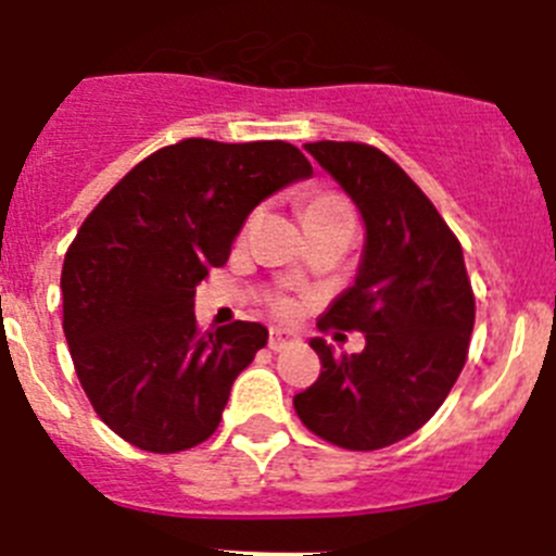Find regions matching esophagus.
<instances>
[{
    "mask_svg": "<svg viewBox=\"0 0 556 556\" xmlns=\"http://www.w3.org/2000/svg\"><path fill=\"white\" fill-rule=\"evenodd\" d=\"M294 342H298V337L283 331V328H273V331H269V351H287Z\"/></svg>",
    "mask_w": 556,
    "mask_h": 556,
    "instance_id": "1",
    "label": "esophagus"
}]
</instances>
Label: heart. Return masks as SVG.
Instances as JSON below:
<instances>
[{
    "mask_svg": "<svg viewBox=\"0 0 556 556\" xmlns=\"http://www.w3.org/2000/svg\"><path fill=\"white\" fill-rule=\"evenodd\" d=\"M331 217H353V208L351 203H348L342 194H337V191H314L312 198H306V203H303V223H314V219H331ZM253 225V217L248 219V225L244 228H250ZM273 312L278 314V317H294V312H298V306H294L292 298H287V294H278V298H273Z\"/></svg>",
    "mask_w": 556,
    "mask_h": 556,
    "instance_id": "heart-1",
    "label": "heart"
}]
</instances>
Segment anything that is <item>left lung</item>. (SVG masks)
<instances>
[{"label":"left lung","mask_w":556,"mask_h":556,"mask_svg":"<svg viewBox=\"0 0 556 556\" xmlns=\"http://www.w3.org/2000/svg\"><path fill=\"white\" fill-rule=\"evenodd\" d=\"M362 211L365 258L356 283L317 320L362 331L365 351L333 356L312 339L320 378L294 395L308 431L348 451H376L417 431L456 384L476 320L462 244L420 186L362 141L306 144Z\"/></svg>","instance_id":"8db88e82"}]
</instances>
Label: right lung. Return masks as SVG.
<instances>
[{
  "mask_svg": "<svg viewBox=\"0 0 556 556\" xmlns=\"http://www.w3.org/2000/svg\"><path fill=\"white\" fill-rule=\"evenodd\" d=\"M312 164L287 141L161 147L108 191L63 258V333L102 424L150 454L205 443L267 328L200 331L194 289L250 211Z\"/></svg>",
  "mask_w": 556,
  "mask_h": 556,
  "instance_id": "obj_1",
  "label": "right lung"
}]
</instances>
